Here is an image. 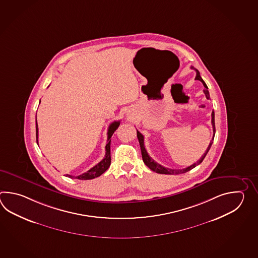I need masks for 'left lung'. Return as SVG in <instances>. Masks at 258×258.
I'll return each mask as SVG.
<instances>
[{
	"label": "left lung",
	"instance_id": "1",
	"mask_svg": "<svg viewBox=\"0 0 258 258\" xmlns=\"http://www.w3.org/2000/svg\"><path fill=\"white\" fill-rule=\"evenodd\" d=\"M192 68H194V67H192ZM196 72H197V77H196V79L203 83L204 87H205L204 93L206 95L207 99H210V98H209V88H208V86L206 85V83L204 82L202 77H200V73H199L197 69H196ZM211 117H212V119H211V123H212V126H213V138H212V140H211L210 143H209V147L207 148L206 152L204 153L203 156L201 157V159H199L197 163H194V164L191 165V166H189V167H187V168H184V169H181V170H172V169L166 168L164 166L159 164V163H158V162H156L154 159H151V158L149 157V155H148V152H147L146 148H145V145H144V137H143L142 134L137 131V138H138V141H139V144H140V148H141V153H142V159L143 161H144V163L147 165L150 170H153V171L157 172V173H160V174H181V173H185L187 171H189V170H191L192 169H194L195 167H197L198 165L200 164V163L203 161V159H205V157L207 156V154H208V152L209 151V149H210L211 146H212L213 140H214L215 132H216V129H215L214 111H212Z\"/></svg>",
	"mask_w": 258,
	"mask_h": 258
}]
</instances>
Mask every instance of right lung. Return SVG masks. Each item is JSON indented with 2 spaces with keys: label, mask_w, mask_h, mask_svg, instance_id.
Returning <instances> with one entry per match:
<instances>
[{
  "label": "right lung",
  "mask_w": 258,
  "mask_h": 258,
  "mask_svg": "<svg viewBox=\"0 0 258 258\" xmlns=\"http://www.w3.org/2000/svg\"><path fill=\"white\" fill-rule=\"evenodd\" d=\"M120 125V121H115L111 122L108 129V140L106 144V154L105 158L102 159L98 164L95 165L93 168L88 170L87 172H84L81 175L75 177L78 180H91L94 178H97L104 173L106 170L109 169L110 166V137H112L113 133L116 131V129ZM38 136H39V128H38V123H36V138H37V143H38ZM69 177H73L71 175H68Z\"/></svg>",
  "instance_id": "right-lung-1"
}]
</instances>
